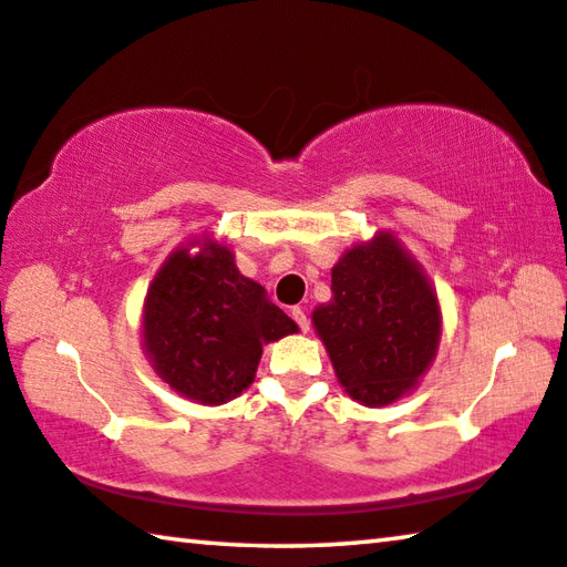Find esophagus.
<instances>
[{
	"mask_svg": "<svg viewBox=\"0 0 567 567\" xmlns=\"http://www.w3.org/2000/svg\"><path fill=\"white\" fill-rule=\"evenodd\" d=\"M290 315H292V320H295L297 324H300V330H302V332H310V318H307V312L302 310L300 305L292 307Z\"/></svg>",
	"mask_w": 567,
	"mask_h": 567,
	"instance_id": "obj_1",
	"label": "esophagus"
}]
</instances>
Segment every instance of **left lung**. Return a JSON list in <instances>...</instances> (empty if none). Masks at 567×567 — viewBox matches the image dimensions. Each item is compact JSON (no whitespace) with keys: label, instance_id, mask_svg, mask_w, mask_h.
Masks as SVG:
<instances>
[{"label":"left lung","instance_id":"left-lung-1","mask_svg":"<svg viewBox=\"0 0 567 567\" xmlns=\"http://www.w3.org/2000/svg\"><path fill=\"white\" fill-rule=\"evenodd\" d=\"M312 324L334 375L362 405H390L435 360L443 315L417 260L390 233L350 247L332 267V300Z\"/></svg>","mask_w":567,"mask_h":567}]
</instances>
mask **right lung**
<instances>
[{"label":"right lung","instance_id":"obj_1","mask_svg":"<svg viewBox=\"0 0 567 567\" xmlns=\"http://www.w3.org/2000/svg\"><path fill=\"white\" fill-rule=\"evenodd\" d=\"M199 246V254L190 247ZM297 332L260 282L239 275L217 239H192L152 280L142 312V348L182 398L223 405L252 385L262 344Z\"/></svg>","mask_w":567,"mask_h":567}]
</instances>
